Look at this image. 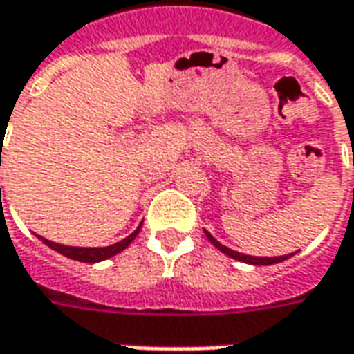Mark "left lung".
I'll list each match as a JSON object with an SVG mask.
<instances>
[{
    "label": "left lung",
    "instance_id": "left-lung-1",
    "mask_svg": "<svg viewBox=\"0 0 354 354\" xmlns=\"http://www.w3.org/2000/svg\"><path fill=\"white\" fill-rule=\"evenodd\" d=\"M204 233H206V237L208 241L214 245V247L218 248L219 252H223V254H227L229 258H233V260H239V262H245V264H252V266H272V264H279V262H283L287 258H291L293 254H285V256H250V254H243V252H237V250H231L225 245H221L219 241L212 237V233H208L206 229H204Z\"/></svg>",
    "mask_w": 354,
    "mask_h": 354
}]
</instances>
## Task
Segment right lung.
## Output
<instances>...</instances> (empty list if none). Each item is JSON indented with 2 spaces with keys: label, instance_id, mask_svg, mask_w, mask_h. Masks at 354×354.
I'll use <instances>...</instances> for the list:
<instances>
[{
  "label": "right lung",
  "instance_id": "obj_1",
  "mask_svg": "<svg viewBox=\"0 0 354 354\" xmlns=\"http://www.w3.org/2000/svg\"><path fill=\"white\" fill-rule=\"evenodd\" d=\"M142 227V223L138 225V227L125 237L123 241H119L115 245H109V247H67V245H59V243H53V241H48V239L40 237V235H36V237L42 241L44 245H48L50 248H53L55 252H59V254L67 256L71 260H79V262H88V264H96V262H102V260H107V258H111V256L119 254L121 250H125L135 237L138 235V231Z\"/></svg>",
  "mask_w": 354,
  "mask_h": 354
}]
</instances>
